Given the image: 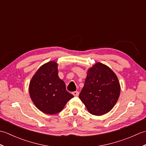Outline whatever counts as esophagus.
Listing matches in <instances>:
<instances>
[{
  "label": "esophagus",
  "instance_id": "obj_1",
  "mask_svg": "<svg viewBox=\"0 0 146 146\" xmlns=\"http://www.w3.org/2000/svg\"><path fill=\"white\" fill-rule=\"evenodd\" d=\"M72 94L74 95V96H78L79 95V92L78 91H75V92H73L72 93Z\"/></svg>",
  "mask_w": 146,
  "mask_h": 146
}]
</instances>
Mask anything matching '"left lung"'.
<instances>
[{
	"label": "left lung",
	"instance_id": "obj_1",
	"mask_svg": "<svg viewBox=\"0 0 146 146\" xmlns=\"http://www.w3.org/2000/svg\"><path fill=\"white\" fill-rule=\"evenodd\" d=\"M120 92V83L115 73L107 65L97 63L88 70L79 97L91 114L102 115L112 109Z\"/></svg>",
	"mask_w": 146,
	"mask_h": 146
}]
</instances>
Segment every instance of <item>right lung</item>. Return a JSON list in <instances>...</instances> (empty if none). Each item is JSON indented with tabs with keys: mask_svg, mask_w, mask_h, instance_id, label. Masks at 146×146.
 Here are the masks:
<instances>
[{
	"mask_svg": "<svg viewBox=\"0 0 146 146\" xmlns=\"http://www.w3.org/2000/svg\"><path fill=\"white\" fill-rule=\"evenodd\" d=\"M58 73L56 62H48L39 68L29 83L31 98L35 106L46 114L60 112L74 97L66 90Z\"/></svg>",
	"mask_w": 146,
	"mask_h": 146,
	"instance_id": "add662e5",
	"label": "right lung"
}]
</instances>
